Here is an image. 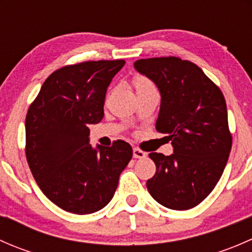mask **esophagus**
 Listing matches in <instances>:
<instances>
[{
	"mask_svg": "<svg viewBox=\"0 0 252 252\" xmlns=\"http://www.w3.org/2000/svg\"><path fill=\"white\" fill-rule=\"evenodd\" d=\"M133 157H134V158H144V157H146V152L141 151V150L138 149V147H134V149H133Z\"/></svg>",
	"mask_w": 252,
	"mask_h": 252,
	"instance_id": "esophagus-1",
	"label": "esophagus"
}]
</instances>
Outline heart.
<instances>
[{"label":"heart","mask_w":252,"mask_h":252,"mask_svg":"<svg viewBox=\"0 0 252 252\" xmlns=\"http://www.w3.org/2000/svg\"><path fill=\"white\" fill-rule=\"evenodd\" d=\"M133 84H134V86H135L136 91L154 86V85H152L151 81L149 80V79L142 77V75H136V77L133 79Z\"/></svg>","instance_id":"b5f03b06"}]
</instances>
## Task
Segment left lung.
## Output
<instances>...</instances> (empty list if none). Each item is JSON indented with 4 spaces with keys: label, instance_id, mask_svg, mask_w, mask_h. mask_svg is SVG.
Segmentation results:
<instances>
[{
    "label": "left lung",
    "instance_id": "1",
    "mask_svg": "<svg viewBox=\"0 0 252 252\" xmlns=\"http://www.w3.org/2000/svg\"><path fill=\"white\" fill-rule=\"evenodd\" d=\"M161 94L157 131L172 140L173 154L151 152L156 173L146 187L158 204L171 210L195 207L215 189L228 162L232 135L227 105L217 85L201 68L178 57L134 63Z\"/></svg>",
    "mask_w": 252,
    "mask_h": 252
}]
</instances>
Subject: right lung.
Listing matches in <instances>:
<instances>
[{"label":"right lung","mask_w":252,"mask_h":252,"mask_svg":"<svg viewBox=\"0 0 252 252\" xmlns=\"http://www.w3.org/2000/svg\"><path fill=\"white\" fill-rule=\"evenodd\" d=\"M123 60L88 61L48 77L25 118V155L45 195L62 210L89 215L113 197L133 157L128 142L89 144V124L100 123L108 85Z\"/></svg>","instance_id":"add662e5"}]
</instances>
